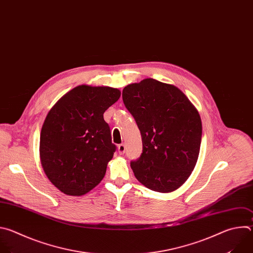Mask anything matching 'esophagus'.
<instances>
[{
  "mask_svg": "<svg viewBox=\"0 0 253 253\" xmlns=\"http://www.w3.org/2000/svg\"><path fill=\"white\" fill-rule=\"evenodd\" d=\"M118 150H119V154H120V155H124L125 151H126V144H124V143L119 144Z\"/></svg>",
  "mask_w": 253,
  "mask_h": 253,
  "instance_id": "esophagus-1",
  "label": "esophagus"
}]
</instances>
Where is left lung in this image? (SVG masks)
I'll list each match as a JSON object with an SVG mask.
<instances>
[{
	"label": "left lung",
	"mask_w": 253,
	"mask_h": 253,
	"mask_svg": "<svg viewBox=\"0 0 253 253\" xmlns=\"http://www.w3.org/2000/svg\"><path fill=\"white\" fill-rule=\"evenodd\" d=\"M123 100L140 130L142 153L130 168L147 188L171 192L191 174L203 126L197 110L176 86L145 79L123 89Z\"/></svg>",
	"instance_id": "8db88e82"
}]
</instances>
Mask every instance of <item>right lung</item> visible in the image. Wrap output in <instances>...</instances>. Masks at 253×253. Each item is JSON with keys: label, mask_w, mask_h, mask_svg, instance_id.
Returning <instances> with one entry per match:
<instances>
[{"label": "right lung", "mask_w": 253, "mask_h": 253, "mask_svg": "<svg viewBox=\"0 0 253 253\" xmlns=\"http://www.w3.org/2000/svg\"><path fill=\"white\" fill-rule=\"evenodd\" d=\"M120 96L118 88L82 84L48 112L41 130V164L65 194H85L104 178L117 149L104 113Z\"/></svg>", "instance_id": "add662e5"}]
</instances>
